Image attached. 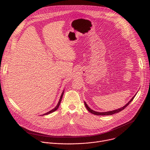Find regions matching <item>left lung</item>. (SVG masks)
<instances>
[{"label":"left lung","instance_id":"left-lung-1","mask_svg":"<svg viewBox=\"0 0 150 150\" xmlns=\"http://www.w3.org/2000/svg\"><path fill=\"white\" fill-rule=\"evenodd\" d=\"M136 95H137V94H135V95L131 98V100L129 102H128L125 106H123V108H120V109H117V110H113V111H110V112H95V111L91 110V109L89 108V107L87 105V104H86V103H85V102H84V104H85V107H86L87 109L88 110V112H90L91 113H93V114H94V115H101V116L112 115H113V114L119 113V112H121L122 110H123L124 109H125V108H126V107H127L128 105H129V104L131 103V102L133 100V99L134 98V97H135Z\"/></svg>","mask_w":150,"mask_h":150}]
</instances>
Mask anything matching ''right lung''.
Here are the masks:
<instances>
[{
    "label": "right lung",
    "instance_id": "right-lung-1",
    "mask_svg": "<svg viewBox=\"0 0 150 150\" xmlns=\"http://www.w3.org/2000/svg\"><path fill=\"white\" fill-rule=\"evenodd\" d=\"M63 92L64 91H63V93H62V95H61V96H60V100H59V103H58V104H57V105L55 107V108L53 109H52V110H50V111H49V112H47V113H45V114H44V115H49V114H50V113H52V112H54V111H56L58 108H59V105H60V102H61V100H62V97H63Z\"/></svg>",
    "mask_w": 150,
    "mask_h": 150
}]
</instances>
